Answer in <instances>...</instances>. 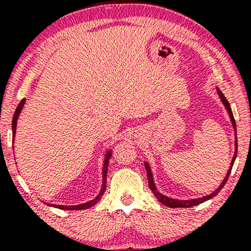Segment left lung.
Here are the masks:
<instances>
[{
    "mask_svg": "<svg viewBox=\"0 0 251 251\" xmlns=\"http://www.w3.org/2000/svg\"><path fill=\"white\" fill-rule=\"evenodd\" d=\"M217 92H218V94H220V97H221L222 101H223V103H224V106H226V108L227 113H229L230 119H231L232 126H234V128H235L236 140H237V133H236V122H235V119H234V114H232L231 107H230V103H229V101H227V100H226V98L223 96V93H222V92L220 91V89H217ZM235 145H236V151H235L234 158H232L231 166H230L229 171H227V174H226V177L224 178V180H223V181H222V184L220 185V188H218L217 190H216L215 192H212L211 195L205 196V197H203V198H198V200H191V201H178V200H172V198H169V197H166V196L160 195L159 192H158L157 190H155V186H154V184H153V178H152V174H151V170H150L149 164H148V163H145L146 172H148V178H149V186H150V189H151V191L153 192V195L155 196V197L158 198V201H159L160 203H163L164 205H168V206H170V208H190V206L198 205V204L203 203V201H205L210 200V198L215 197V196L217 195L218 192L221 191L222 188H223V186L226 185V183L227 178H229V176H230V172H231L232 165H234V162H235V159H236V155H237V142H236Z\"/></svg>",
    "mask_w": 251,
    "mask_h": 251,
    "instance_id": "left-lung-1",
    "label": "left lung"
}]
</instances>
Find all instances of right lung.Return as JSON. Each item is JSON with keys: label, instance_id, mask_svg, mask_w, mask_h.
<instances>
[{"label": "right lung", "instance_id": "add662e5", "mask_svg": "<svg viewBox=\"0 0 251 251\" xmlns=\"http://www.w3.org/2000/svg\"><path fill=\"white\" fill-rule=\"evenodd\" d=\"M25 100L24 99L21 102L19 103V106H17L15 113H14V117H13V124H11V127H13V135L15 137V131H16V122H17V118H19L20 113H21V109L24 107ZM14 137H13V140H14ZM109 158H111V152H108L107 154H106V159H105V164H103V169H102V175H103V185H102V189L101 191H100V194L98 195V197L94 198L93 201H88V203H85V204H80V205H74V206H65V205H55V204H51V206H55V208H59V209H62V210H83V209H88L91 208V206L96 205L98 201H100V198H101V196L103 192H105V189H106V176H107V170H108V160Z\"/></svg>", "mask_w": 251, "mask_h": 251}]
</instances>
